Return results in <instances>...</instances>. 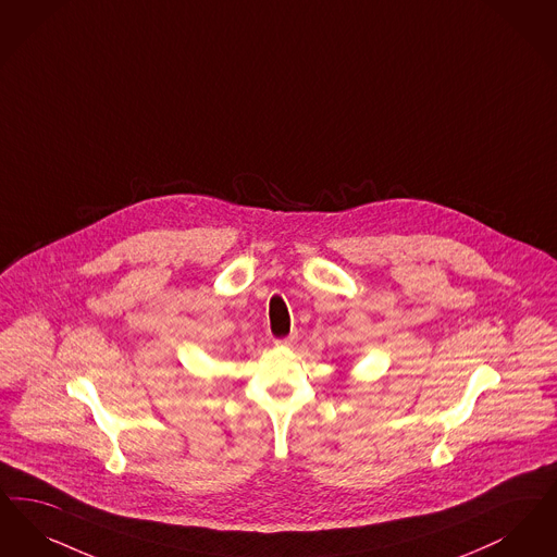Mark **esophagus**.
Here are the masks:
<instances>
[{
    "label": "esophagus",
    "instance_id": "obj_1",
    "mask_svg": "<svg viewBox=\"0 0 557 557\" xmlns=\"http://www.w3.org/2000/svg\"><path fill=\"white\" fill-rule=\"evenodd\" d=\"M295 341H297V333H290L289 337L276 341V345H281V347H290Z\"/></svg>",
    "mask_w": 557,
    "mask_h": 557
}]
</instances>
